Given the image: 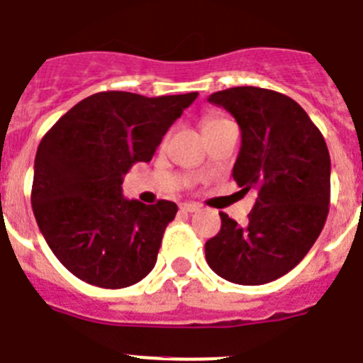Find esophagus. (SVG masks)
<instances>
[{"label":"esophagus","instance_id":"esophagus-1","mask_svg":"<svg viewBox=\"0 0 363 363\" xmlns=\"http://www.w3.org/2000/svg\"><path fill=\"white\" fill-rule=\"evenodd\" d=\"M182 211L184 212H196V211H199V205H196V203H182Z\"/></svg>","mask_w":363,"mask_h":363}]
</instances>
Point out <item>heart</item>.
<instances>
[{
  "instance_id": "heart-1",
  "label": "heart",
  "mask_w": 363,
  "mask_h": 363,
  "mask_svg": "<svg viewBox=\"0 0 363 363\" xmlns=\"http://www.w3.org/2000/svg\"><path fill=\"white\" fill-rule=\"evenodd\" d=\"M221 122H227V118H211V121L205 122V128H211V125L221 124Z\"/></svg>"
}]
</instances>
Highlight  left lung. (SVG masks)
<instances>
[{
	"mask_svg": "<svg viewBox=\"0 0 363 363\" xmlns=\"http://www.w3.org/2000/svg\"><path fill=\"white\" fill-rule=\"evenodd\" d=\"M241 129L232 176L257 199L245 227L225 212L205 242L208 266L235 284L282 277L304 259L324 228L331 194L328 145L308 113L282 93L239 86L212 93Z\"/></svg>",
	"mask_w": 363,
	"mask_h": 363,
	"instance_id": "8db88e82",
	"label": "left lung"
}]
</instances>
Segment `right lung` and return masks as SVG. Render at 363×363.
<instances>
[{
  "instance_id": "right-lung-1",
  "label": "right lung",
  "mask_w": 363,
  "mask_h": 363,
  "mask_svg": "<svg viewBox=\"0 0 363 363\" xmlns=\"http://www.w3.org/2000/svg\"><path fill=\"white\" fill-rule=\"evenodd\" d=\"M198 93L144 97L101 91L62 115L43 136L34 164L32 208L43 238L75 277L118 290L155 268L165 227L178 207L167 199H125L122 182L149 162Z\"/></svg>"
}]
</instances>
